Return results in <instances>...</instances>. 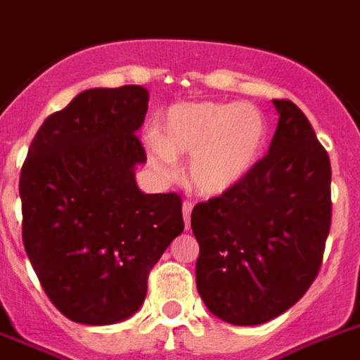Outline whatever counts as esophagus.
<instances>
[{
	"label": "esophagus",
	"mask_w": 360,
	"mask_h": 360,
	"mask_svg": "<svg viewBox=\"0 0 360 360\" xmlns=\"http://www.w3.org/2000/svg\"><path fill=\"white\" fill-rule=\"evenodd\" d=\"M191 212H193V202L184 200L182 213H184V221H186V230L191 228Z\"/></svg>",
	"instance_id": "34e87169"
}]
</instances>
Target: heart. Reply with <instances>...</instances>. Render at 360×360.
<instances>
[{"mask_svg": "<svg viewBox=\"0 0 360 360\" xmlns=\"http://www.w3.org/2000/svg\"><path fill=\"white\" fill-rule=\"evenodd\" d=\"M265 141V120L245 103H182L167 110L162 134L147 138L154 173L173 178L174 156H191L189 182L200 195L217 197L250 173Z\"/></svg>", "mask_w": 360, "mask_h": 360, "instance_id": "obj_1", "label": "heart"}]
</instances>
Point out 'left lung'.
Masks as SVG:
<instances>
[{
  "mask_svg": "<svg viewBox=\"0 0 360 360\" xmlns=\"http://www.w3.org/2000/svg\"><path fill=\"white\" fill-rule=\"evenodd\" d=\"M269 153L236 187L193 207L197 289L215 316L257 326L292 307L316 280L331 228V162L289 99Z\"/></svg>",
  "mask_w": 360,
  "mask_h": 360,
  "instance_id": "left-lung-1",
  "label": "left lung"
}]
</instances>
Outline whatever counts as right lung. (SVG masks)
I'll return each mask as SVG.
<instances>
[{
	"instance_id": "add662e5",
	"label": "right lung",
	"mask_w": 360,
	"mask_h": 360,
	"mask_svg": "<svg viewBox=\"0 0 360 360\" xmlns=\"http://www.w3.org/2000/svg\"><path fill=\"white\" fill-rule=\"evenodd\" d=\"M143 86L94 88L47 117L20 173L22 237L41 289L66 319L106 326L143 304L153 266L184 231L178 193L145 195L134 165Z\"/></svg>"
}]
</instances>
